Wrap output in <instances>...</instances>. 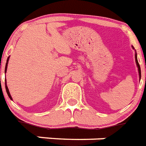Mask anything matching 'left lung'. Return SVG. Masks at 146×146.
<instances>
[{
	"label": "left lung",
	"mask_w": 146,
	"mask_h": 146,
	"mask_svg": "<svg viewBox=\"0 0 146 146\" xmlns=\"http://www.w3.org/2000/svg\"><path fill=\"white\" fill-rule=\"evenodd\" d=\"M133 47V46H132ZM134 48V47H133ZM135 62H136V64H137V66H138V69H139V77L141 79V69H140V66H139V63L138 62V60H137V56H136V53H135Z\"/></svg>",
	"instance_id": "1"
}]
</instances>
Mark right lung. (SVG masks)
Instances as JSON below:
<instances>
[{
  "mask_svg": "<svg viewBox=\"0 0 146 146\" xmlns=\"http://www.w3.org/2000/svg\"><path fill=\"white\" fill-rule=\"evenodd\" d=\"M8 60H9V57L7 58V63H6V66H5V73H6L7 71V63H8ZM5 88H6V91H7V95H8L9 98L11 99V100H12V97H11V94H10V92H9V90H8V87H7V84L5 83Z\"/></svg>",
  "mask_w": 146,
  "mask_h": 146,
  "instance_id": "right-lung-1",
  "label": "right lung"
}]
</instances>
